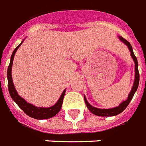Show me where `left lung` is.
Segmentation results:
<instances>
[{"label": "left lung", "mask_w": 146, "mask_h": 146, "mask_svg": "<svg viewBox=\"0 0 146 146\" xmlns=\"http://www.w3.org/2000/svg\"><path fill=\"white\" fill-rule=\"evenodd\" d=\"M118 39L120 40V41L124 43L127 47H128L129 50H130V52H131V55L132 57L133 60L134 61L135 64V79L134 82H133V87L131 88V92L129 93L128 97L127 98V100H124L118 106L114 108H111V109H100V108L94 107V106H92L91 104L88 102L87 99L85 98V96H84V100H85V104L87 106L88 109L89 110V111L92 113H93L94 115L98 116H102V117H110V116H115L117 115L120 114L121 112H122L125 109L127 108V106H128V104H130V102L131 101L132 98H133V95H134L135 92H137V88H138L139 82V73L138 70V61H137V57L135 56L134 53H133V48L131 46V43L126 40L125 39H124L122 36H118Z\"/></svg>", "instance_id": "obj_1"}]
</instances>
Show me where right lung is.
I'll use <instances>...</instances> for the list:
<instances>
[{"mask_svg": "<svg viewBox=\"0 0 146 146\" xmlns=\"http://www.w3.org/2000/svg\"><path fill=\"white\" fill-rule=\"evenodd\" d=\"M23 41L24 40L14 49L13 52L11 55V58H10V62H9V67H8L7 69L8 89H9V94L11 96L12 99L15 102V104L19 106L20 109H22L25 114H27L31 118L38 119V120L52 118L54 115H56V114H58L59 111L61 110L64 97L65 92H66V89L64 90V92L61 94V97L58 99V100L52 106H50V107H36L33 104L28 103L24 98H22L21 96L19 95V94L17 93L15 88L13 82V78H12V67H13V58L15 52L18 50V48H19V46L22 45Z\"/></svg>", "mask_w": 146, "mask_h": 146, "instance_id": "1", "label": "right lung"}]
</instances>
